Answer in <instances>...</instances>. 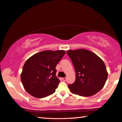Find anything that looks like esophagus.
<instances>
[{"label":"esophagus","mask_w":122,"mask_h":122,"mask_svg":"<svg viewBox=\"0 0 122 122\" xmlns=\"http://www.w3.org/2000/svg\"><path fill=\"white\" fill-rule=\"evenodd\" d=\"M62 80H63V81H66L67 80V78H63Z\"/></svg>","instance_id":"1"}]
</instances>
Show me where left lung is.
<instances>
[{
  "label": "left lung",
  "mask_w": 122,
  "mask_h": 122,
  "mask_svg": "<svg viewBox=\"0 0 122 122\" xmlns=\"http://www.w3.org/2000/svg\"><path fill=\"white\" fill-rule=\"evenodd\" d=\"M75 71V81L69 84L73 93L89 97L101 90L107 80L108 74L103 61L93 52L80 49L67 51Z\"/></svg>",
  "instance_id": "obj_1"
}]
</instances>
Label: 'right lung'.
<instances>
[{
    "mask_svg": "<svg viewBox=\"0 0 122 122\" xmlns=\"http://www.w3.org/2000/svg\"><path fill=\"white\" fill-rule=\"evenodd\" d=\"M66 52L45 51L37 53L24 63L20 75L23 87L34 97L42 98L54 93L60 81L56 76V66Z\"/></svg>",
    "mask_w": 122,
    "mask_h": 122,
    "instance_id": "obj_1",
    "label": "right lung"
}]
</instances>
